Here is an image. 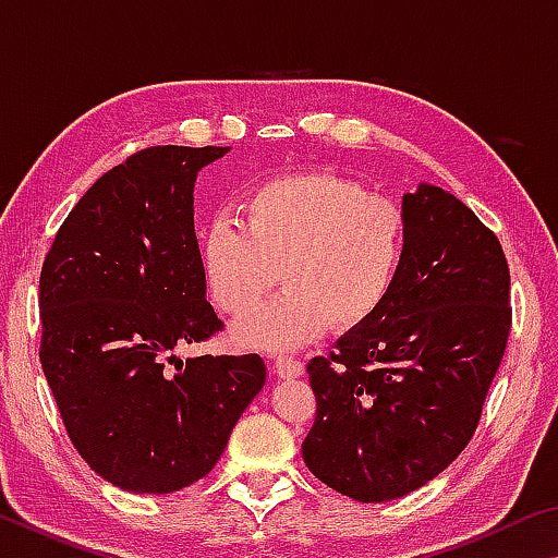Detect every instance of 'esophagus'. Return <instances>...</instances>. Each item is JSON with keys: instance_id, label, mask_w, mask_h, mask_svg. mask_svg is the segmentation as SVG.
<instances>
[{"instance_id": "esophagus-1", "label": "esophagus", "mask_w": 558, "mask_h": 558, "mask_svg": "<svg viewBox=\"0 0 558 558\" xmlns=\"http://www.w3.org/2000/svg\"><path fill=\"white\" fill-rule=\"evenodd\" d=\"M272 369L280 376V379H298L305 372V366L298 359L292 356H276V364H272Z\"/></svg>"}]
</instances>
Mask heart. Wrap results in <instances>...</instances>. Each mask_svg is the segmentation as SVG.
<instances>
[{"label":"heart","instance_id":"heart-1","mask_svg":"<svg viewBox=\"0 0 558 558\" xmlns=\"http://www.w3.org/2000/svg\"><path fill=\"white\" fill-rule=\"evenodd\" d=\"M239 223L202 231L206 292L229 317L260 307L282 278L288 292L235 327L253 349H295L332 325L369 323L391 295L405 248L401 204L366 194L352 179L292 172L263 179L235 206Z\"/></svg>","mask_w":558,"mask_h":558}]
</instances>
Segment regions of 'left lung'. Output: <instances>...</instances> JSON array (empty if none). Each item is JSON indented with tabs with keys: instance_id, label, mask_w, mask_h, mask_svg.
<instances>
[{
	"instance_id": "1",
	"label": "left lung",
	"mask_w": 558,
	"mask_h": 558,
	"mask_svg": "<svg viewBox=\"0 0 558 558\" xmlns=\"http://www.w3.org/2000/svg\"><path fill=\"white\" fill-rule=\"evenodd\" d=\"M405 248L369 323L307 364L317 413L302 458L356 502H389L468 446L512 327L497 235L450 192L403 194Z\"/></svg>"
}]
</instances>
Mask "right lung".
I'll list each match as a JSON object with an SVG mask.
<instances>
[{
  "mask_svg": "<svg viewBox=\"0 0 558 558\" xmlns=\"http://www.w3.org/2000/svg\"><path fill=\"white\" fill-rule=\"evenodd\" d=\"M229 149L128 157L73 206L44 260L46 381L81 458L128 493L169 495L209 475L266 384L258 354L177 356L221 329L206 302L194 182Z\"/></svg>",
  "mask_w": 558,
  "mask_h": 558,
  "instance_id": "right-lung-1",
  "label": "right lung"
}]
</instances>
